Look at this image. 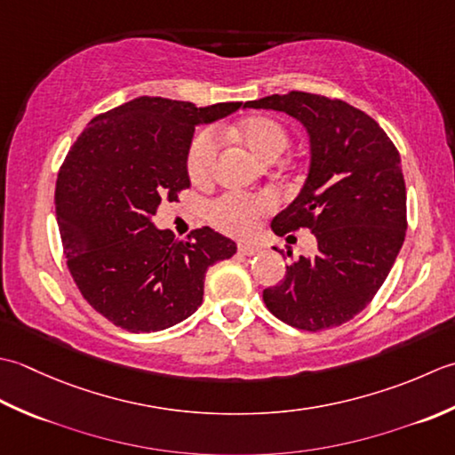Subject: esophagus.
Instances as JSON below:
<instances>
[{
	"label": "esophagus",
	"mask_w": 455,
	"mask_h": 455,
	"mask_svg": "<svg viewBox=\"0 0 455 455\" xmlns=\"http://www.w3.org/2000/svg\"><path fill=\"white\" fill-rule=\"evenodd\" d=\"M259 251H261V247L255 245V243H239V253L241 255L251 257V255H257Z\"/></svg>",
	"instance_id": "esophagus-1"
}]
</instances>
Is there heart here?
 <instances>
[{
	"mask_svg": "<svg viewBox=\"0 0 455 455\" xmlns=\"http://www.w3.org/2000/svg\"><path fill=\"white\" fill-rule=\"evenodd\" d=\"M239 135L247 143L257 156L268 159L276 153H283L289 143L284 129L267 117H251L239 125ZM220 147V133L216 129H204L196 137L192 139L188 156H187V169L192 180H202L212 172L216 155ZM275 196L273 194H245L231 190L221 194L220 198L208 206V216L218 228H221L228 234L245 235L253 231L259 224V218L267 212L275 208Z\"/></svg>",
	"mask_w": 455,
	"mask_h": 455,
	"instance_id": "1",
	"label": "heart"
}]
</instances>
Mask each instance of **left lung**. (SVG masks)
Listing matches in <instances>:
<instances>
[{
  "label": "left lung",
  "instance_id": "left-lung-1",
  "mask_svg": "<svg viewBox=\"0 0 455 455\" xmlns=\"http://www.w3.org/2000/svg\"><path fill=\"white\" fill-rule=\"evenodd\" d=\"M243 108L284 111L310 137L304 187L271 228L276 235L308 228L318 251L286 265L281 284L263 291L267 308L299 330L341 326L381 289L403 247L401 155L373 117L341 100L291 92Z\"/></svg>",
  "mask_w": 455,
  "mask_h": 455
}]
</instances>
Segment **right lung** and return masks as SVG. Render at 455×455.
Segmentation results:
<instances>
[{
    "mask_svg": "<svg viewBox=\"0 0 455 455\" xmlns=\"http://www.w3.org/2000/svg\"><path fill=\"white\" fill-rule=\"evenodd\" d=\"M239 108L141 96L92 119L68 151L54 192L64 255L82 296L116 326L159 331L187 320L202 304L208 267L237 251L210 228L179 239L151 218L190 187L196 125Z\"/></svg>",
    "mask_w": 455,
    "mask_h": 455,
    "instance_id": "right-lung-1",
    "label": "right lung"
}]
</instances>
